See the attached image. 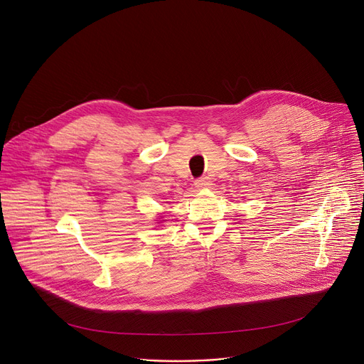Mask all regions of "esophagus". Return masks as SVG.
Masks as SVG:
<instances>
[{
	"instance_id": "esophagus-1",
	"label": "esophagus",
	"mask_w": 364,
	"mask_h": 364,
	"mask_svg": "<svg viewBox=\"0 0 364 364\" xmlns=\"http://www.w3.org/2000/svg\"><path fill=\"white\" fill-rule=\"evenodd\" d=\"M194 185H196V188L201 189V188H208V186L211 185V182H210V179H208L207 176H203V178H198V179H196Z\"/></svg>"
}]
</instances>
